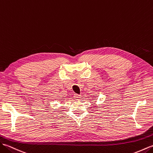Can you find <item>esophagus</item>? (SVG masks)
I'll return each instance as SVG.
<instances>
[{"instance_id": "1", "label": "esophagus", "mask_w": 153, "mask_h": 153, "mask_svg": "<svg viewBox=\"0 0 153 153\" xmlns=\"http://www.w3.org/2000/svg\"><path fill=\"white\" fill-rule=\"evenodd\" d=\"M74 99H75L76 100H80L81 96H80V95H79V94H74Z\"/></svg>"}]
</instances>
